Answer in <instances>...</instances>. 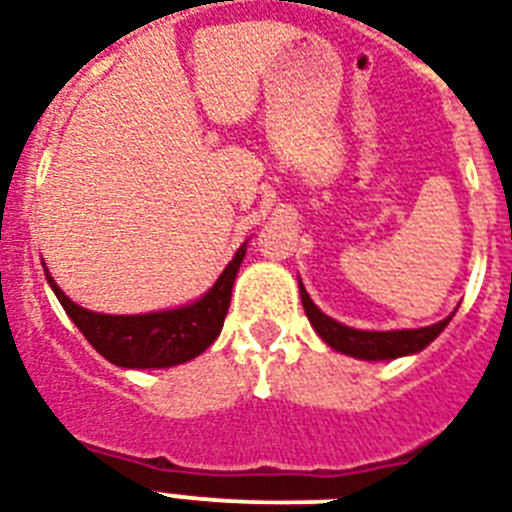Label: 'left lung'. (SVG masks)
I'll use <instances>...</instances> for the list:
<instances>
[{"label": "left lung", "mask_w": 512, "mask_h": 512, "mask_svg": "<svg viewBox=\"0 0 512 512\" xmlns=\"http://www.w3.org/2000/svg\"><path fill=\"white\" fill-rule=\"evenodd\" d=\"M300 297H303V308L311 319L313 329L319 332L321 340L332 345L335 350L345 353V356L366 358V361H380V358H398L409 356V353H417L425 345L436 340L444 327L449 324V319L438 321L433 327L425 329H398V332H361V329H350L340 321L329 319L327 313H321L313 300L308 297L305 287L300 284Z\"/></svg>", "instance_id": "1"}]
</instances>
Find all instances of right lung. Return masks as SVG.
<instances>
[{
  "mask_svg": "<svg viewBox=\"0 0 512 512\" xmlns=\"http://www.w3.org/2000/svg\"><path fill=\"white\" fill-rule=\"evenodd\" d=\"M244 252H247L244 247L236 252L207 295L177 311L143 313V316L92 313L71 303L63 295V289L50 279V273L47 281L71 321L82 329V335L100 356L124 369H164V366L191 361L217 340L231 305V289Z\"/></svg>",
  "mask_w": 512,
  "mask_h": 512,
  "instance_id": "add662e5",
  "label": "right lung"
}]
</instances>
